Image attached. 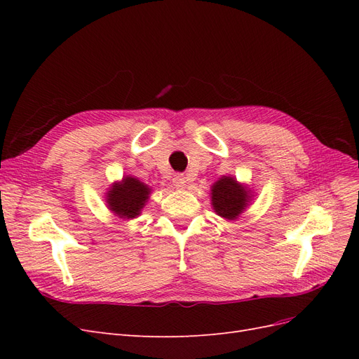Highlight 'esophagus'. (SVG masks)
Segmentation results:
<instances>
[{"label":"esophagus","instance_id":"1","mask_svg":"<svg viewBox=\"0 0 359 359\" xmlns=\"http://www.w3.org/2000/svg\"><path fill=\"white\" fill-rule=\"evenodd\" d=\"M172 181H173V186H175L177 189H186V186H187V180H186V177L181 175V173L173 175Z\"/></svg>","mask_w":359,"mask_h":359}]
</instances>
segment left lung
<instances>
[{
    "label": "left lung",
    "mask_w": 359,
    "mask_h": 359,
    "mask_svg": "<svg viewBox=\"0 0 359 359\" xmlns=\"http://www.w3.org/2000/svg\"><path fill=\"white\" fill-rule=\"evenodd\" d=\"M250 201V190L232 177H222L211 187L212 208L223 219H238L245 211Z\"/></svg>",
    "instance_id": "8db88e82"
}]
</instances>
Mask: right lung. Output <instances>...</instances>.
<instances>
[{
	"mask_svg": "<svg viewBox=\"0 0 359 359\" xmlns=\"http://www.w3.org/2000/svg\"><path fill=\"white\" fill-rule=\"evenodd\" d=\"M151 189L135 177H124L119 182H114L106 193V202L109 210L119 219H136L142 211Z\"/></svg>",
	"mask_w": 359,
	"mask_h": 359,
	"instance_id": "1",
	"label": "right lung"
}]
</instances>
